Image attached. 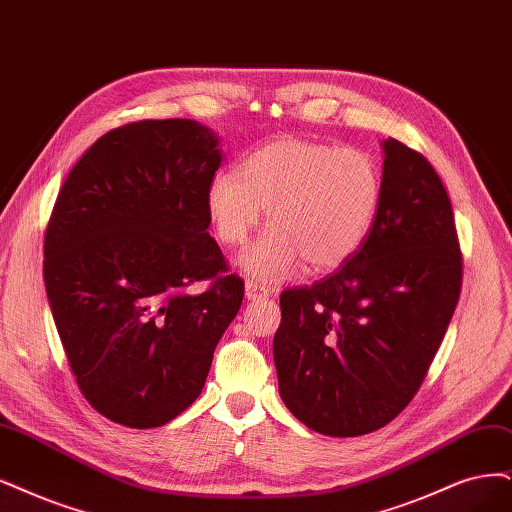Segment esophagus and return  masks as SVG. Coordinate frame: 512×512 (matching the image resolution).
<instances>
[{
	"instance_id": "1",
	"label": "esophagus",
	"mask_w": 512,
	"mask_h": 512,
	"mask_svg": "<svg viewBox=\"0 0 512 512\" xmlns=\"http://www.w3.org/2000/svg\"><path fill=\"white\" fill-rule=\"evenodd\" d=\"M244 295H246V299H263V297L270 295V291L263 285H259V282H255V280H246Z\"/></svg>"
}]
</instances>
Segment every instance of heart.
I'll return each mask as SVG.
<instances>
[{"label": "heart", "instance_id": "1", "mask_svg": "<svg viewBox=\"0 0 512 512\" xmlns=\"http://www.w3.org/2000/svg\"><path fill=\"white\" fill-rule=\"evenodd\" d=\"M384 196L382 168L363 149L306 139L263 145L206 187V213L225 246L249 238L266 211L272 232L240 259L263 280L344 266L365 244Z\"/></svg>", "mask_w": 512, "mask_h": 512}]
</instances>
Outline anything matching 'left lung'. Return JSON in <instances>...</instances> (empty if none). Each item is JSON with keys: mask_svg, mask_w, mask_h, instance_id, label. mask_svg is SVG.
I'll return each mask as SVG.
<instances>
[{"mask_svg": "<svg viewBox=\"0 0 512 512\" xmlns=\"http://www.w3.org/2000/svg\"><path fill=\"white\" fill-rule=\"evenodd\" d=\"M384 196L365 244L312 287L282 291L278 392L327 437L384 428L420 390L462 289L451 202L432 164L386 139Z\"/></svg>", "mask_w": 512, "mask_h": 512, "instance_id": "8db88e82", "label": "left lung"}]
</instances>
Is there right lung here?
Instances as JSON below:
<instances>
[{
	"instance_id": "right-lung-1",
	"label": "right lung",
	"mask_w": 512,
	"mask_h": 512,
	"mask_svg": "<svg viewBox=\"0 0 512 512\" xmlns=\"http://www.w3.org/2000/svg\"><path fill=\"white\" fill-rule=\"evenodd\" d=\"M215 132L194 120L109 130L71 168L44 238V285L84 399L156 428L192 405L244 282L208 234ZM211 279L202 294L194 281Z\"/></svg>"
}]
</instances>
